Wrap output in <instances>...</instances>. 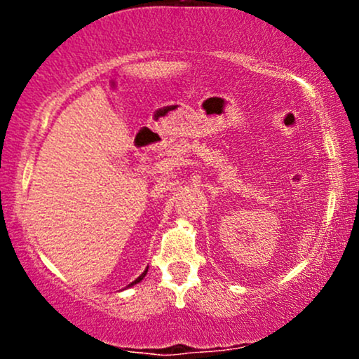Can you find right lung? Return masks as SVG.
Returning <instances> with one entry per match:
<instances>
[{"instance_id": "obj_1", "label": "right lung", "mask_w": 359, "mask_h": 359, "mask_svg": "<svg viewBox=\"0 0 359 359\" xmlns=\"http://www.w3.org/2000/svg\"><path fill=\"white\" fill-rule=\"evenodd\" d=\"M147 271H148V269H147V270H145V271H143V273H142V275H140V277H138V278H137V280H135V282H131V283H130V285H128V287H131V285H135V283H138V282H140V280H143V277H145V275H147Z\"/></svg>"}]
</instances>
